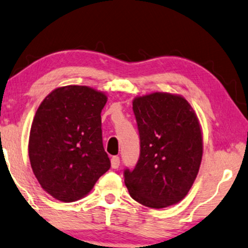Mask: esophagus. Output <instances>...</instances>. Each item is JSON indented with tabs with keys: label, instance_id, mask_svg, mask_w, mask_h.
Here are the masks:
<instances>
[{
	"label": "esophagus",
	"instance_id": "1",
	"mask_svg": "<svg viewBox=\"0 0 248 248\" xmlns=\"http://www.w3.org/2000/svg\"><path fill=\"white\" fill-rule=\"evenodd\" d=\"M110 164H112L113 169H117L118 166H120V157L118 156H113L110 159Z\"/></svg>",
	"mask_w": 248,
	"mask_h": 248
}]
</instances>
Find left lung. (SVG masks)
Returning <instances> with one entry per match:
<instances>
[{"label":"left lung","instance_id":"left-lung-1","mask_svg":"<svg viewBox=\"0 0 248 248\" xmlns=\"http://www.w3.org/2000/svg\"><path fill=\"white\" fill-rule=\"evenodd\" d=\"M141 153L124 181L135 202L161 209L188 195L202 159V132L185 97L155 92L133 99Z\"/></svg>","mask_w":248,"mask_h":248}]
</instances>
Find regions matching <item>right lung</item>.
I'll use <instances>...</instances> for the list:
<instances>
[{"instance_id": "1", "label": "right lung", "mask_w": 248, "mask_h": 248, "mask_svg": "<svg viewBox=\"0 0 248 248\" xmlns=\"http://www.w3.org/2000/svg\"><path fill=\"white\" fill-rule=\"evenodd\" d=\"M105 93L88 86L58 87L42 100L29 136V159L41 188L63 202L87 196L110 168L100 113Z\"/></svg>"}]
</instances>
